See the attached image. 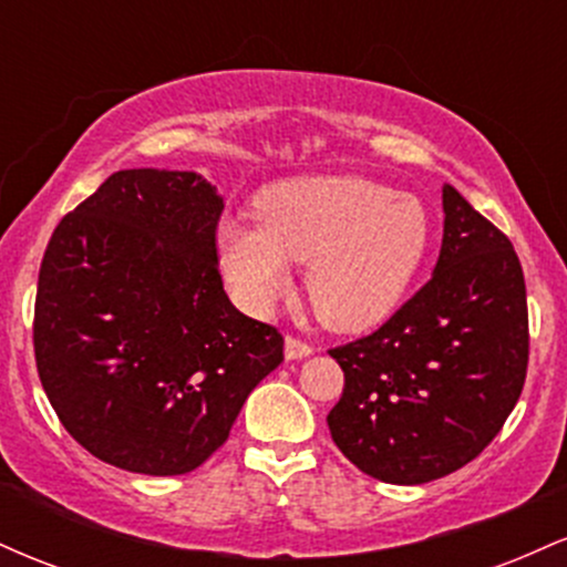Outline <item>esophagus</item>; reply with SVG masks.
<instances>
[{"instance_id":"34e87169","label":"esophagus","mask_w":567,"mask_h":567,"mask_svg":"<svg viewBox=\"0 0 567 567\" xmlns=\"http://www.w3.org/2000/svg\"><path fill=\"white\" fill-rule=\"evenodd\" d=\"M311 351L315 349H311L306 341H301V338L296 336L285 338V357H288V360H303V357H309Z\"/></svg>"}]
</instances>
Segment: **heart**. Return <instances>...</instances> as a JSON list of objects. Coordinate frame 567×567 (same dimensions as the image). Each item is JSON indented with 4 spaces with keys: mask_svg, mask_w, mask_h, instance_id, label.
Wrapping results in <instances>:
<instances>
[{
    "mask_svg": "<svg viewBox=\"0 0 567 567\" xmlns=\"http://www.w3.org/2000/svg\"><path fill=\"white\" fill-rule=\"evenodd\" d=\"M256 229L220 220L218 258L250 311H269L290 290V266H306L317 320L341 333L392 315L429 245V213L415 194L362 175H311L264 188Z\"/></svg>",
    "mask_w": 567,
    "mask_h": 567,
    "instance_id": "heart-1",
    "label": "heart"
}]
</instances>
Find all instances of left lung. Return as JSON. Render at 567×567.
<instances>
[{
	"label": "left lung",
	"mask_w": 567,
	"mask_h": 567,
	"mask_svg": "<svg viewBox=\"0 0 567 567\" xmlns=\"http://www.w3.org/2000/svg\"><path fill=\"white\" fill-rule=\"evenodd\" d=\"M434 275L375 333L330 349L343 394L328 426L357 470L392 485L445 477L491 445L528 370V298L506 234L442 188Z\"/></svg>",
	"instance_id": "8db88e82"
}]
</instances>
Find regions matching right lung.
Returning a JSON list of instances; mask_svg holds the SVG:
<instances>
[{"label":"right lung","mask_w":567,"mask_h":567,"mask_svg":"<svg viewBox=\"0 0 567 567\" xmlns=\"http://www.w3.org/2000/svg\"><path fill=\"white\" fill-rule=\"evenodd\" d=\"M224 197L194 171H120L58 224L37 285L34 354L84 451L152 477L186 474L229 437L282 362L218 275Z\"/></svg>","instance_id":"obj_1"}]
</instances>
